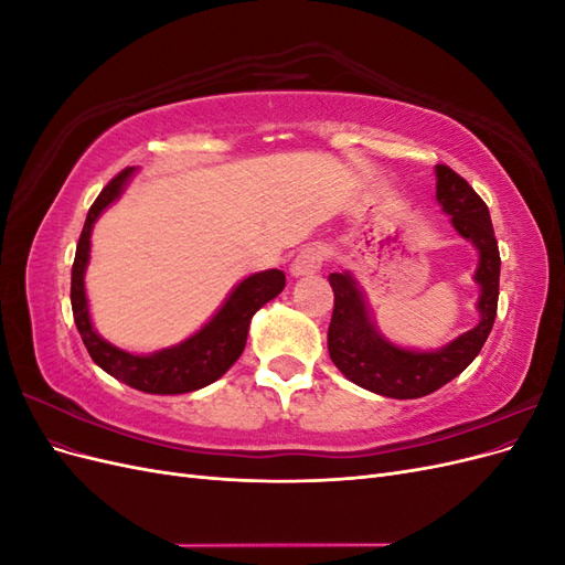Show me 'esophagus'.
Listing matches in <instances>:
<instances>
[{"label": "esophagus", "instance_id": "obj_1", "mask_svg": "<svg viewBox=\"0 0 565 565\" xmlns=\"http://www.w3.org/2000/svg\"><path fill=\"white\" fill-rule=\"evenodd\" d=\"M320 266H322V252L316 247H309L295 256L292 266H289V273H292L295 278H303V276H313Z\"/></svg>", "mask_w": 565, "mask_h": 565}]
</instances>
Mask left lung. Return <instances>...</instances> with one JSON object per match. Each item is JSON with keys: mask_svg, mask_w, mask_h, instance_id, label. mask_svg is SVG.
I'll list each match as a JSON object with an SVG mask.
<instances>
[{"mask_svg": "<svg viewBox=\"0 0 565 565\" xmlns=\"http://www.w3.org/2000/svg\"><path fill=\"white\" fill-rule=\"evenodd\" d=\"M436 200L459 237L473 245L478 264V322L438 349H407L384 337L374 322L363 285L351 270L332 273L334 311L328 330L332 363L344 377L386 398H422L452 382L481 353L492 330L500 297V249L490 212L473 188L450 167L436 164Z\"/></svg>", "mask_w": 565, "mask_h": 565, "instance_id": "8db88e82", "label": "left lung"}]
</instances>
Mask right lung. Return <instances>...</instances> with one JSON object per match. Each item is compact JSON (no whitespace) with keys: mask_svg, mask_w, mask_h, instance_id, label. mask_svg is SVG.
Instances as JSON below:
<instances>
[{"mask_svg":"<svg viewBox=\"0 0 565 565\" xmlns=\"http://www.w3.org/2000/svg\"><path fill=\"white\" fill-rule=\"evenodd\" d=\"M136 174V167L119 172L92 204L84 221V228L75 252L73 280H71V303L77 332L87 347L92 361L108 372L110 377L125 382L127 386L152 393V396H177L210 386L231 370L241 358L247 344V332L254 313L264 303L276 299L285 287V273L268 268L252 273V276L237 282L216 313L202 324L198 332L185 337L174 347H167L152 353H131L110 344L94 328L89 313L87 287H84V273L92 259V231L98 216L104 214L113 202L119 200L125 188Z\"/></svg>","mask_w":565,"mask_h":565,"instance_id":"add662e5","label":"right lung"}]
</instances>
